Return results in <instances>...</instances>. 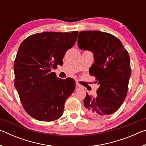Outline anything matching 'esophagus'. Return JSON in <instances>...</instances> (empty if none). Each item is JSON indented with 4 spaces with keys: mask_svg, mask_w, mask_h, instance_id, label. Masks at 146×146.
Returning a JSON list of instances; mask_svg holds the SVG:
<instances>
[{
    "mask_svg": "<svg viewBox=\"0 0 146 146\" xmlns=\"http://www.w3.org/2000/svg\"><path fill=\"white\" fill-rule=\"evenodd\" d=\"M82 87V86H81L78 82H76V90H78V89H80Z\"/></svg>",
    "mask_w": 146,
    "mask_h": 146,
    "instance_id": "1",
    "label": "esophagus"
}]
</instances>
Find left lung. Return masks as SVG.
Returning a JSON list of instances; mask_svg holds the SVG:
<instances>
[{
    "mask_svg": "<svg viewBox=\"0 0 146 146\" xmlns=\"http://www.w3.org/2000/svg\"><path fill=\"white\" fill-rule=\"evenodd\" d=\"M78 46L93 52L94 64L89 71L99 85L97 97L86 94L84 100L86 111L93 117L113 114L127 96L131 73L129 54L119 39L99 31H80Z\"/></svg>",
    "mask_w": 146,
    "mask_h": 146,
    "instance_id": "8db88e82",
    "label": "left lung"
}]
</instances>
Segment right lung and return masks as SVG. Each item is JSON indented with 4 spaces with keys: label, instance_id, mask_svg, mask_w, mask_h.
<instances>
[{
    "label": "right lung",
    "instance_id": "add662e5",
    "mask_svg": "<svg viewBox=\"0 0 146 146\" xmlns=\"http://www.w3.org/2000/svg\"><path fill=\"white\" fill-rule=\"evenodd\" d=\"M78 31L33 34L20 45L14 62L15 86L24 109L40 121L51 122L63 114L64 104L75 90V81L57 78L51 72L69 49Z\"/></svg>",
    "mask_w": 146,
    "mask_h": 146
}]
</instances>
